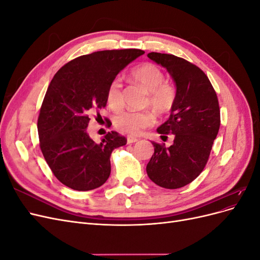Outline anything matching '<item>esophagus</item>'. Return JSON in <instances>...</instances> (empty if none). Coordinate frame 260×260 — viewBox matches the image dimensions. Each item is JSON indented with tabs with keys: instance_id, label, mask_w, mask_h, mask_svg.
I'll return each mask as SVG.
<instances>
[{
	"instance_id": "34e87169",
	"label": "esophagus",
	"mask_w": 260,
	"mask_h": 260,
	"mask_svg": "<svg viewBox=\"0 0 260 260\" xmlns=\"http://www.w3.org/2000/svg\"><path fill=\"white\" fill-rule=\"evenodd\" d=\"M137 141H138V139L137 138H133V137H128V139H127V142L129 144L135 143V142H137Z\"/></svg>"
}]
</instances>
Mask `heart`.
Masks as SVG:
<instances>
[{
    "mask_svg": "<svg viewBox=\"0 0 260 260\" xmlns=\"http://www.w3.org/2000/svg\"><path fill=\"white\" fill-rule=\"evenodd\" d=\"M131 79L141 84L148 92L147 104L158 114H167L174 107L177 91L172 84L165 82L162 70L153 62H143L132 68ZM107 105L113 111H120L123 107L122 82L119 78H114L109 82L106 92ZM155 122V116L151 112H122L116 117V127L131 136H138Z\"/></svg>",
    "mask_w": 260,
    "mask_h": 260,
    "instance_id": "1",
    "label": "heart"
}]
</instances>
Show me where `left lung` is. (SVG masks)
<instances>
[{
	"label": "left lung",
	"mask_w": 260,
	"mask_h": 260,
	"mask_svg": "<svg viewBox=\"0 0 260 260\" xmlns=\"http://www.w3.org/2000/svg\"><path fill=\"white\" fill-rule=\"evenodd\" d=\"M147 56L168 70L177 96L169 119L157 129L161 137L174 135V144L152 142L154 154L146 172L157 185L179 188L191 183L206 166L220 127L219 102L200 67L172 54L152 52Z\"/></svg>",
	"instance_id": "1"
}]
</instances>
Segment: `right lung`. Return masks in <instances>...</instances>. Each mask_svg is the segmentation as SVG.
Masks as SVG:
<instances>
[{
  "instance_id": "obj_1",
  "label": "right lung",
  "mask_w": 260,
  "mask_h": 260,
  "mask_svg": "<svg viewBox=\"0 0 260 260\" xmlns=\"http://www.w3.org/2000/svg\"><path fill=\"white\" fill-rule=\"evenodd\" d=\"M142 54L137 49L94 52L68 61L53 77L39 113L38 132L44 158L64 185L90 191L111 175L112 152L127 144V139L112 131L96 144L86 127L91 114L99 116L106 106L109 82Z\"/></svg>"
}]
</instances>
